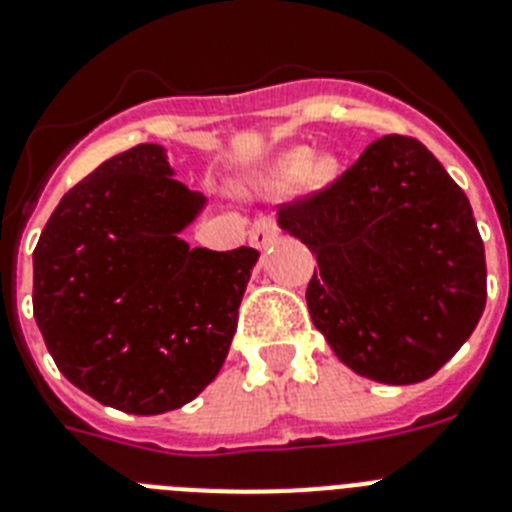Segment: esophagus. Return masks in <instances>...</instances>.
Masks as SVG:
<instances>
[{
	"instance_id": "34e87169",
	"label": "esophagus",
	"mask_w": 512,
	"mask_h": 512,
	"mask_svg": "<svg viewBox=\"0 0 512 512\" xmlns=\"http://www.w3.org/2000/svg\"><path fill=\"white\" fill-rule=\"evenodd\" d=\"M278 234H281V229H278L276 218L263 216V218H257V221L252 223V229H249V242L255 244L257 249H265V247H270V244L276 242Z\"/></svg>"
}]
</instances>
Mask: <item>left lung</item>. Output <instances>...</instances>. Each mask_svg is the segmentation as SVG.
I'll return each mask as SVG.
<instances>
[{
	"label": "left lung",
	"instance_id": "left-lung-1",
	"mask_svg": "<svg viewBox=\"0 0 512 512\" xmlns=\"http://www.w3.org/2000/svg\"><path fill=\"white\" fill-rule=\"evenodd\" d=\"M317 257L307 307L346 367L411 385L432 377L487 304L471 203L416 137L385 135L322 190L278 208Z\"/></svg>",
	"mask_w": 512,
	"mask_h": 512
}]
</instances>
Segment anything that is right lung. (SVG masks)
Segmentation results:
<instances>
[{
	"instance_id": "right-lung-1",
	"label": "right lung",
	"mask_w": 512,
	"mask_h": 512,
	"mask_svg": "<svg viewBox=\"0 0 512 512\" xmlns=\"http://www.w3.org/2000/svg\"><path fill=\"white\" fill-rule=\"evenodd\" d=\"M143 143L59 200L33 249V317L67 380L137 416L174 411L216 380L257 249L195 247L179 231L203 195Z\"/></svg>"
}]
</instances>
